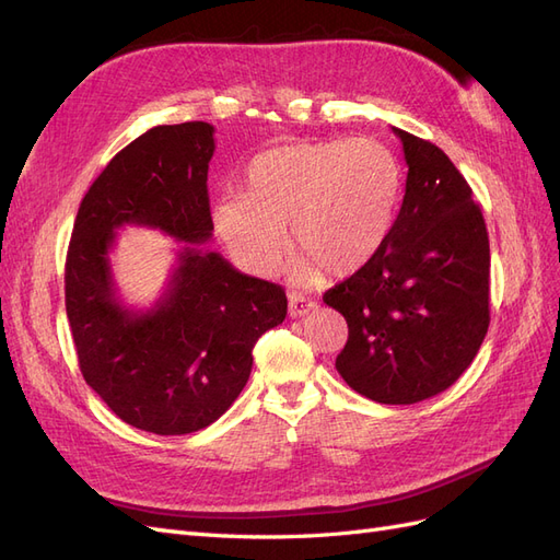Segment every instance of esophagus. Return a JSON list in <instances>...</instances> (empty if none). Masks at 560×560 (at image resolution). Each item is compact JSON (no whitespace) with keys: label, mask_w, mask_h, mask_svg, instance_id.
Segmentation results:
<instances>
[{"label":"esophagus","mask_w":560,"mask_h":560,"mask_svg":"<svg viewBox=\"0 0 560 560\" xmlns=\"http://www.w3.org/2000/svg\"><path fill=\"white\" fill-rule=\"evenodd\" d=\"M315 308H317V303L313 299L303 296V294H296V292L290 294V317H303V315H308Z\"/></svg>","instance_id":"1"}]
</instances>
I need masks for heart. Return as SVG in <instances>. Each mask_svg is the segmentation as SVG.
Wrapping results in <instances>:
<instances>
[{
	"mask_svg": "<svg viewBox=\"0 0 560 560\" xmlns=\"http://www.w3.org/2000/svg\"><path fill=\"white\" fill-rule=\"evenodd\" d=\"M401 189L397 159L385 144L354 138L296 142L249 163L247 196L214 202V226L245 268L276 273L294 245V273L350 276L376 257L393 226Z\"/></svg>",
	"mask_w": 560,
	"mask_h": 560,
	"instance_id": "heart-1",
	"label": "heart"
}]
</instances>
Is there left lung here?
I'll return each instance as SVG.
<instances>
[{"label": "left lung", "instance_id": "8db88e82", "mask_svg": "<svg viewBox=\"0 0 560 560\" xmlns=\"http://www.w3.org/2000/svg\"><path fill=\"white\" fill-rule=\"evenodd\" d=\"M409 165L376 257L322 296L348 322L338 374L378 404L444 393L488 331L490 247L469 184L436 144L393 128Z\"/></svg>", "mask_w": 560, "mask_h": 560}]
</instances>
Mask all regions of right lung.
Segmentation results:
<instances>
[{"mask_svg": "<svg viewBox=\"0 0 560 560\" xmlns=\"http://www.w3.org/2000/svg\"><path fill=\"white\" fill-rule=\"evenodd\" d=\"M206 121L156 126L109 161L83 196L65 264L79 369L128 425L154 434L208 428L238 399L252 348L287 315L284 290L235 270L212 238ZM126 223L186 242L164 296L132 312L115 296L108 252Z\"/></svg>", "mask_w": 560, "mask_h": 560, "instance_id": "add662e5", "label": "right lung"}]
</instances>
